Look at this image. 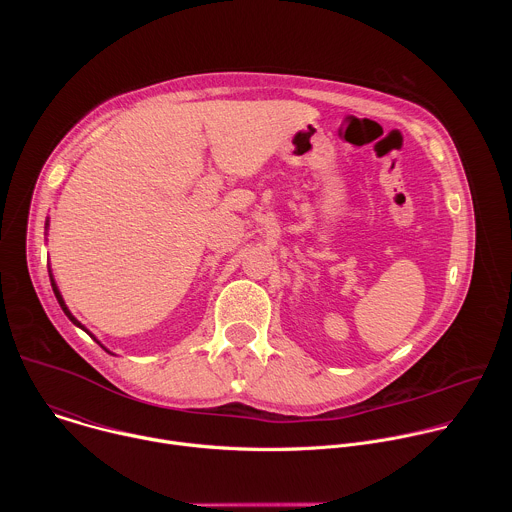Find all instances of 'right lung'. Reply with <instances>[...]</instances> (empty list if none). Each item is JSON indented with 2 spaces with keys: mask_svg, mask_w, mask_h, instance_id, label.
<instances>
[{
  "mask_svg": "<svg viewBox=\"0 0 512 512\" xmlns=\"http://www.w3.org/2000/svg\"><path fill=\"white\" fill-rule=\"evenodd\" d=\"M46 225H48V223H46ZM50 281H52V289H54V296H56V300H58V304H60V308H62V312H64V314H66V316H68V320H70V322H72V324H75V326H79V328H83V330H85V332H87V334H91V332H89V330H87V328H85V326H83V324H81V322H79V320H77V318H75V316H72V314H70V310H68V308H66V304H64V300H62V296H60V291H58V287H56V283H54V279H52V275H50ZM91 336H93V334H91ZM93 338H95V336H93ZM95 340H97V338H95ZM97 342H99V340H97ZM99 344H101V342H99ZM101 346H103V344H101ZM103 348H105V346H103ZM105 350H107V348H105ZM107 352H109V350H107Z\"/></svg>",
  "mask_w": 512,
  "mask_h": 512,
  "instance_id": "add662e5",
  "label": "right lung"
}]
</instances>
